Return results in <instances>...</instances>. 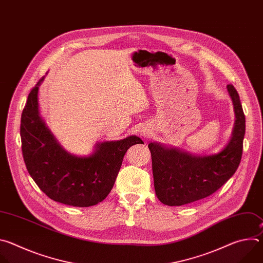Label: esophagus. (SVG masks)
<instances>
[{
  "label": "esophagus",
  "instance_id": "obj_1",
  "mask_svg": "<svg viewBox=\"0 0 263 263\" xmlns=\"http://www.w3.org/2000/svg\"><path fill=\"white\" fill-rule=\"evenodd\" d=\"M141 133H142V134H143V135H145V136H146V135H147V134H148V133H147V132H146V131H143V132H141Z\"/></svg>",
  "mask_w": 263,
  "mask_h": 263
}]
</instances>
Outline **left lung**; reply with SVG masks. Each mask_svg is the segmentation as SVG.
I'll list each match as a JSON object with an SVG mask.
<instances>
[{
    "mask_svg": "<svg viewBox=\"0 0 263 263\" xmlns=\"http://www.w3.org/2000/svg\"><path fill=\"white\" fill-rule=\"evenodd\" d=\"M227 88L234 106L235 124L232 137L221 152L195 156L158 142L148 143L155 193L164 205L182 206L204 199L220 189L236 172L242 156L246 118L236 89L232 84Z\"/></svg>",
    "mask_w": 263,
    "mask_h": 263,
    "instance_id": "left-lung-1",
    "label": "left lung"
}]
</instances>
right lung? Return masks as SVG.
Here are the masks:
<instances>
[{"mask_svg": "<svg viewBox=\"0 0 263 263\" xmlns=\"http://www.w3.org/2000/svg\"><path fill=\"white\" fill-rule=\"evenodd\" d=\"M42 78L31 89L21 118L22 152L28 173L53 201L89 207L111 192L127 149L142 140L129 136L97 143L88 157L67 153L40 117L37 92Z\"/></svg>", "mask_w": 263, "mask_h": 263, "instance_id": "right-lung-1", "label": "right lung"}]
</instances>
